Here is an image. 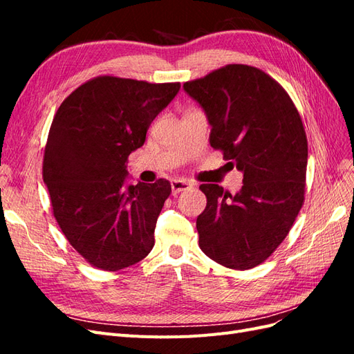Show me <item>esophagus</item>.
Wrapping results in <instances>:
<instances>
[{"label": "esophagus", "mask_w": 354, "mask_h": 354, "mask_svg": "<svg viewBox=\"0 0 354 354\" xmlns=\"http://www.w3.org/2000/svg\"><path fill=\"white\" fill-rule=\"evenodd\" d=\"M190 187V183H187L186 180H173L171 181V192H173V195L176 196L177 194L183 190H187Z\"/></svg>", "instance_id": "1"}]
</instances>
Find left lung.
Instances as JSON below:
<instances>
[{"label":"left lung","mask_w":354,"mask_h":354,"mask_svg":"<svg viewBox=\"0 0 354 354\" xmlns=\"http://www.w3.org/2000/svg\"><path fill=\"white\" fill-rule=\"evenodd\" d=\"M205 111L209 143L243 173L239 194L203 183L207 207L196 220L202 252L248 270L276 251L304 203L307 137L294 102L259 68L226 65L183 84Z\"/></svg>","instance_id":"left-lung-1"}]
</instances>
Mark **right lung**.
<instances>
[{"mask_svg": "<svg viewBox=\"0 0 354 354\" xmlns=\"http://www.w3.org/2000/svg\"><path fill=\"white\" fill-rule=\"evenodd\" d=\"M178 90L180 82L100 75L73 90L53 118L42 160L53 216L95 269H125L153 248L171 185L159 178L127 187L125 164Z\"/></svg>", "mask_w": 354, "mask_h": 354, "instance_id": "add662e5", "label": "right lung"}]
</instances>
